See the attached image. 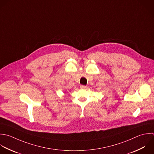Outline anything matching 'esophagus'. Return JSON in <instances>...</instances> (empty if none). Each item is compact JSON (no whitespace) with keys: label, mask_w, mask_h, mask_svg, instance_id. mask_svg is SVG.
I'll return each instance as SVG.
<instances>
[{"label":"esophagus","mask_w":154,"mask_h":154,"mask_svg":"<svg viewBox=\"0 0 154 154\" xmlns=\"http://www.w3.org/2000/svg\"><path fill=\"white\" fill-rule=\"evenodd\" d=\"M86 88H87L86 86H84V85H81V86H80V88H81V89H86Z\"/></svg>","instance_id":"esophagus-1"}]
</instances>
